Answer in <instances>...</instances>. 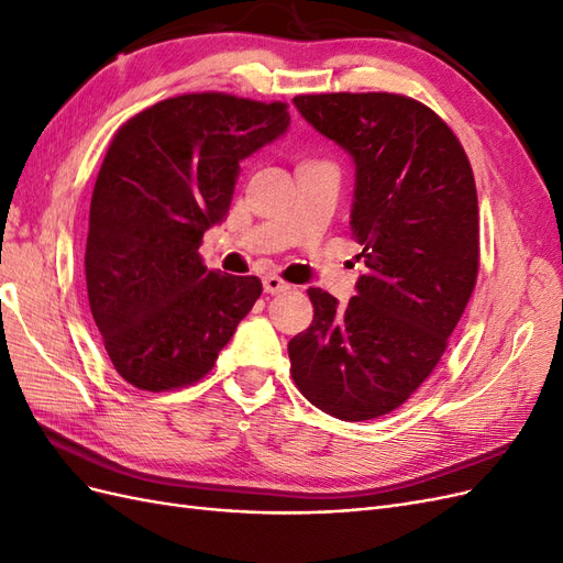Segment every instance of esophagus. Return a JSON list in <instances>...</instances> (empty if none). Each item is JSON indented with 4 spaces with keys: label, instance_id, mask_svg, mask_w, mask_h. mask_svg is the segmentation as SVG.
<instances>
[{
    "label": "esophagus",
    "instance_id": "34e87169",
    "mask_svg": "<svg viewBox=\"0 0 563 563\" xmlns=\"http://www.w3.org/2000/svg\"><path fill=\"white\" fill-rule=\"evenodd\" d=\"M263 286H265V291L272 294V296H275V294H284V291H288V288H291L282 277H277V275H267V277L263 279Z\"/></svg>",
    "mask_w": 563,
    "mask_h": 563
}]
</instances>
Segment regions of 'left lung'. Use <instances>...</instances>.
<instances>
[{
  "label": "left lung",
  "mask_w": 563,
  "mask_h": 563,
  "mask_svg": "<svg viewBox=\"0 0 563 563\" xmlns=\"http://www.w3.org/2000/svg\"><path fill=\"white\" fill-rule=\"evenodd\" d=\"M308 122L356 164L352 232L366 275L345 308L310 288L314 319L291 338L302 397L340 420L387 416L430 378L479 275L470 159L434 110L401 93H308Z\"/></svg>",
  "instance_id": "1"
}]
</instances>
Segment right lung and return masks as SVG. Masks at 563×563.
I'll list each match as a JSON object with an SVG mask.
<instances>
[{
  "instance_id": "obj_1",
  "label": "right lung",
  "mask_w": 563,
  "mask_h": 563,
  "mask_svg": "<svg viewBox=\"0 0 563 563\" xmlns=\"http://www.w3.org/2000/svg\"><path fill=\"white\" fill-rule=\"evenodd\" d=\"M282 100L220 91L159 100L117 129L100 166L87 236V291L114 371L145 391L199 383L261 298L258 277L199 258L225 218L240 162L279 139Z\"/></svg>"
}]
</instances>
